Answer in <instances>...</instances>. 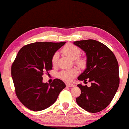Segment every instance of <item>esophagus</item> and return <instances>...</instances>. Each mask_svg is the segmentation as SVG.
I'll return each instance as SVG.
<instances>
[{"instance_id":"1","label":"esophagus","mask_w":129,"mask_h":129,"mask_svg":"<svg viewBox=\"0 0 129 129\" xmlns=\"http://www.w3.org/2000/svg\"><path fill=\"white\" fill-rule=\"evenodd\" d=\"M66 86L67 87H74L75 85L73 84H71V83H66Z\"/></svg>"}]
</instances>
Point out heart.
Returning a JSON list of instances; mask_svg holds the SVG:
<instances>
[{
	"label": "heart",
	"mask_w": 129,
	"mask_h": 129,
	"mask_svg": "<svg viewBox=\"0 0 129 129\" xmlns=\"http://www.w3.org/2000/svg\"><path fill=\"white\" fill-rule=\"evenodd\" d=\"M61 52L64 55L71 58L72 59H76V63L79 66L82 67L85 66V60L82 58H77L80 54V50L76 46L71 43L67 44L62 49ZM58 58H59V53L56 52L53 55L52 58V63L53 66H55L57 64ZM78 73V70L76 69H72L71 70L61 71L60 73L59 76L63 80L70 82L77 75Z\"/></svg>",
	"instance_id": "1"
}]
</instances>
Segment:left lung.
Here are the masks:
<instances>
[{
    "instance_id": "obj_1",
    "label": "left lung",
    "mask_w": 129,
    "mask_h": 129,
    "mask_svg": "<svg viewBox=\"0 0 129 129\" xmlns=\"http://www.w3.org/2000/svg\"><path fill=\"white\" fill-rule=\"evenodd\" d=\"M73 43L82 49L87 56V68L77 79L91 82L90 87L77 84L81 94L76 100L87 112H99L110 103L119 87L117 60L108 47L97 40H79Z\"/></svg>"
}]
</instances>
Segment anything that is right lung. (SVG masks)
Here are the masks:
<instances>
[{
	"label": "right lung",
	"instance_id": "add662e5",
	"mask_svg": "<svg viewBox=\"0 0 129 129\" xmlns=\"http://www.w3.org/2000/svg\"><path fill=\"white\" fill-rule=\"evenodd\" d=\"M66 42H36L24 46L19 51L11 68L16 94L30 110L40 111L52 105L66 87L55 79L50 84L42 82L45 72L52 69V58Z\"/></svg>",
	"mask_w": 129,
	"mask_h": 129
}]
</instances>
